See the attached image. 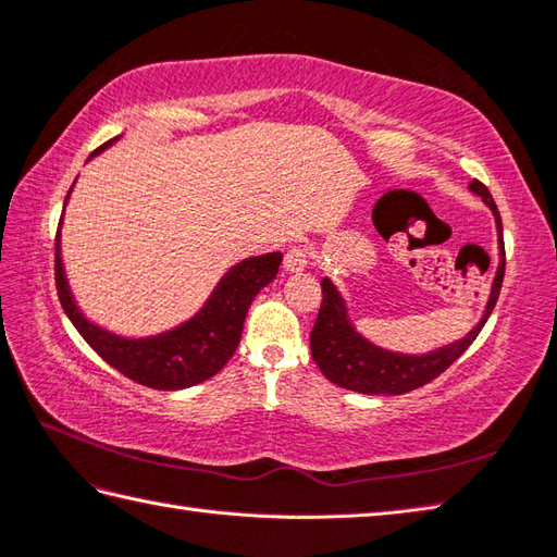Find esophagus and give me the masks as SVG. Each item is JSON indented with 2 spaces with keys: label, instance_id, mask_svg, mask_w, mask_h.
I'll list each match as a JSON object with an SVG mask.
<instances>
[{
  "label": "esophagus",
  "instance_id": "esophagus-1",
  "mask_svg": "<svg viewBox=\"0 0 557 557\" xmlns=\"http://www.w3.org/2000/svg\"><path fill=\"white\" fill-rule=\"evenodd\" d=\"M309 268V250L301 248V246H294L287 250L285 256V270L287 272H301Z\"/></svg>",
  "mask_w": 557,
  "mask_h": 557
}]
</instances>
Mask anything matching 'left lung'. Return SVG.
Wrapping results in <instances>:
<instances>
[{"mask_svg": "<svg viewBox=\"0 0 557 557\" xmlns=\"http://www.w3.org/2000/svg\"><path fill=\"white\" fill-rule=\"evenodd\" d=\"M471 193L481 195L483 202L493 210L495 226H497V248H499V263L493 280V287H490V297L485 304L483 319L473 325V331H468L461 341L449 343L437 350L424 352V355H403V352H391L369 343L367 337L359 333L350 313H347V304L343 294L337 292L333 280L323 277L321 289H323V301L319 319L313 323L311 331V355L313 362L319 364L323 376L333 381L335 386L357 391V394H369V396H400L408 394V391H416L424 384H430L432 379H437L444 369H449L456 359H459L468 345H471L478 333L485 325V321L493 313L499 287H503L505 277V242H503V220H499L497 205L493 195L485 188L481 181H471Z\"/></svg>", "mask_w": 557, "mask_h": 557, "instance_id": "8db88e82", "label": "left lung"}]
</instances>
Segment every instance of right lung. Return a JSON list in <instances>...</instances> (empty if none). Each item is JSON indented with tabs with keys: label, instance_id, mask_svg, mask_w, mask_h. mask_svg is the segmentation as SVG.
Wrapping results in <instances>:
<instances>
[{
	"label": "right lung",
	"instance_id": "1",
	"mask_svg": "<svg viewBox=\"0 0 557 557\" xmlns=\"http://www.w3.org/2000/svg\"><path fill=\"white\" fill-rule=\"evenodd\" d=\"M115 141L117 137L106 141L91 157L115 145ZM67 200H64V205H67ZM280 263L282 253L246 258L226 270V275L212 289L210 299L202 304V309L193 319L159 335L123 337L91 323L76 307L62 265L60 232L54 238V285H58L60 304L74 329L94 347V352L101 355L120 374L137 381L141 386L159 391L188 388L220 372L228 362V357L236 352L238 341H242L250 301L256 299L260 289L275 280Z\"/></svg>",
	"mask_w": 557,
	"mask_h": 557
}]
</instances>
